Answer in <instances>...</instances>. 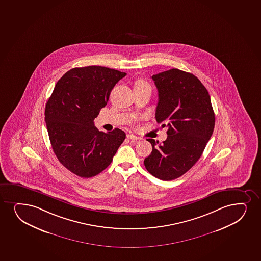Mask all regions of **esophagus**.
Segmentation results:
<instances>
[{
	"instance_id": "34e87169",
	"label": "esophagus",
	"mask_w": 261,
	"mask_h": 261,
	"mask_svg": "<svg viewBox=\"0 0 261 261\" xmlns=\"http://www.w3.org/2000/svg\"><path fill=\"white\" fill-rule=\"evenodd\" d=\"M126 137L129 139V140H133V141H138V140H140V137H137L136 135H126Z\"/></svg>"
}]
</instances>
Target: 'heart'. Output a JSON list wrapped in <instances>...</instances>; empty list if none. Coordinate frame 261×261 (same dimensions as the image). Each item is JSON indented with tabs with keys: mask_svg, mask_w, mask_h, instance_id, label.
Segmentation results:
<instances>
[{
	"mask_svg": "<svg viewBox=\"0 0 261 261\" xmlns=\"http://www.w3.org/2000/svg\"><path fill=\"white\" fill-rule=\"evenodd\" d=\"M136 86H147V84L145 83L143 81H139Z\"/></svg>",
	"mask_w": 261,
	"mask_h": 261,
	"instance_id": "heart-1",
	"label": "heart"
}]
</instances>
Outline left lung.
Segmentation results:
<instances>
[{
    "mask_svg": "<svg viewBox=\"0 0 261 261\" xmlns=\"http://www.w3.org/2000/svg\"><path fill=\"white\" fill-rule=\"evenodd\" d=\"M158 90L155 119L167 126L161 144L153 139L152 152L144 165L151 175L171 181L198 161L212 135L215 114L208 91L193 74L171 69L152 76Z\"/></svg>",
    "mask_w": 261,
    "mask_h": 261,
    "instance_id": "left-lung-1",
    "label": "left lung"
}]
</instances>
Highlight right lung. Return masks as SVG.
I'll use <instances>...</instances> for the list:
<instances>
[{"mask_svg": "<svg viewBox=\"0 0 261 261\" xmlns=\"http://www.w3.org/2000/svg\"><path fill=\"white\" fill-rule=\"evenodd\" d=\"M126 75L97 65L73 68L56 84L47 102L44 114L53 152L80 177H92L107 169L126 138L119 128L99 132L93 122Z\"/></svg>", "mask_w": 261, "mask_h": 261, "instance_id": "right-lung-1", "label": "right lung"}]
</instances>
